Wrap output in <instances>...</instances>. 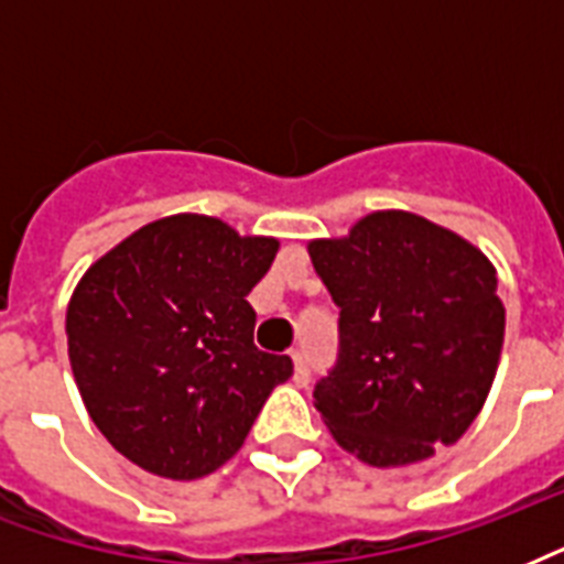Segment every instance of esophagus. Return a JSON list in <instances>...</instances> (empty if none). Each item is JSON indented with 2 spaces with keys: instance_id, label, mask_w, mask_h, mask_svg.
<instances>
[{
  "instance_id": "34e87169",
  "label": "esophagus",
  "mask_w": 564,
  "mask_h": 564,
  "mask_svg": "<svg viewBox=\"0 0 564 564\" xmlns=\"http://www.w3.org/2000/svg\"><path fill=\"white\" fill-rule=\"evenodd\" d=\"M292 362H295V371H292V380L299 386H307L313 371H310V360L307 354H292Z\"/></svg>"
}]
</instances>
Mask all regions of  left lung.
<instances>
[{"mask_svg":"<svg viewBox=\"0 0 564 564\" xmlns=\"http://www.w3.org/2000/svg\"><path fill=\"white\" fill-rule=\"evenodd\" d=\"M307 251L339 307L336 362L313 392L336 442L377 468L454 445L482 410L503 348L489 257L403 210L371 213Z\"/></svg>","mask_w":564,"mask_h":564,"instance_id":"obj_1","label":"left lung"}]
</instances>
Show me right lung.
<instances>
[{"mask_svg":"<svg viewBox=\"0 0 564 564\" xmlns=\"http://www.w3.org/2000/svg\"><path fill=\"white\" fill-rule=\"evenodd\" d=\"M274 254L278 239L178 213L84 272L66 307L69 362L93 424L126 459L198 480L242 447L265 398L292 377L286 354L254 345L246 301Z\"/></svg>","mask_w":564,"mask_h":564,"instance_id":"obj_1","label":"right lung"}]
</instances>
